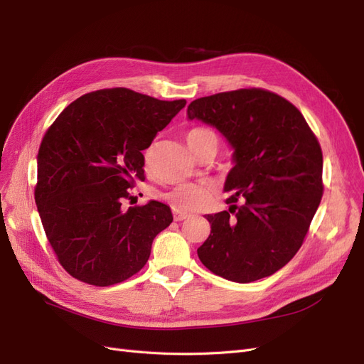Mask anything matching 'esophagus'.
Wrapping results in <instances>:
<instances>
[{
	"mask_svg": "<svg viewBox=\"0 0 364 364\" xmlns=\"http://www.w3.org/2000/svg\"><path fill=\"white\" fill-rule=\"evenodd\" d=\"M173 217H174V222H182V220H186L190 215L179 213V211H173Z\"/></svg>",
	"mask_w": 364,
	"mask_h": 364,
	"instance_id": "esophagus-1",
	"label": "esophagus"
}]
</instances>
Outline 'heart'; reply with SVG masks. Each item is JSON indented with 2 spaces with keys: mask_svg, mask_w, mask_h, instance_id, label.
<instances>
[{
  "mask_svg": "<svg viewBox=\"0 0 364 364\" xmlns=\"http://www.w3.org/2000/svg\"><path fill=\"white\" fill-rule=\"evenodd\" d=\"M185 139L188 147L196 151L199 150L206 142H215L218 144V138L215 135V132L209 127L203 126H196L191 127L190 130H186ZM150 153L147 151L146 161L149 162ZM213 190L211 186L206 183H182L178 185L176 188H173L167 194V200L171 203L174 211L179 213H196L199 209L205 208L208 202L211 200Z\"/></svg>",
  "mask_w": 364,
  "mask_h": 364,
  "instance_id": "b5f03b06",
  "label": "heart"
}]
</instances>
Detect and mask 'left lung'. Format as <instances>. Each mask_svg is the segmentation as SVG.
<instances>
[{"label": "left lung", "instance_id": "8db88e82", "mask_svg": "<svg viewBox=\"0 0 364 364\" xmlns=\"http://www.w3.org/2000/svg\"><path fill=\"white\" fill-rule=\"evenodd\" d=\"M188 118L217 127L235 149L229 211L205 215L203 266L240 284L282 269L301 249L323 194L322 149L299 109L261 87L197 98Z\"/></svg>", "mask_w": 364, "mask_h": 364}]
</instances>
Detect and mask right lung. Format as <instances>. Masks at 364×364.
I'll return each mask as SVG.
<instances>
[{"instance_id": "right-lung-1", "label": "right lung", "mask_w": 364, "mask_h": 364, "mask_svg": "<svg viewBox=\"0 0 364 364\" xmlns=\"http://www.w3.org/2000/svg\"><path fill=\"white\" fill-rule=\"evenodd\" d=\"M185 105L111 87L77 98L46 132L35 200L73 278L109 287L146 266L153 238L173 222L171 209L156 200L126 209L123 202L146 179L142 150Z\"/></svg>"}]
</instances>
